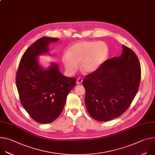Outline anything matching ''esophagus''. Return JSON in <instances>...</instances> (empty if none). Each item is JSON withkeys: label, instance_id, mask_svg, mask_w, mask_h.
<instances>
[{"label": "esophagus", "instance_id": "34e87169", "mask_svg": "<svg viewBox=\"0 0 155 155\" xmlns=\"http://www.w3.org/2000/svg\"><path fill=\"white\" fill-rule=\"evenodd\" d=\"M82 81H83L82 78H78L77 80L76 83H77V84H80L82 83Z\"/></svg>", "mask_w": 155, "mask_h": 155}]
</instances>
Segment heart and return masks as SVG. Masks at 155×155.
<instances>
[{
	"label": "heart",
	"mask_w": 155,
	"mask_h": 155,
	"mask_svg": "<svg viewBox=\"0 0 155 155\" xmlns=\"http://www.w3.org/2000/svg\"><path fill=\"white\" fill-rule=\"evenodd\" d=\"M108 48L104 41H80L72 45L63 55L62 62L65 71L73 75L78 68L87 74L96 71L105 61Z\"/></svg>",
	"instance_id": "b5f03b06"
}]
</instances>
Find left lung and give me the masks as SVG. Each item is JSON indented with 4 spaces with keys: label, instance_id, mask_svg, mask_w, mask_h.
I'll list each match as a JSON object with an SVG mask.
<instances>
[{
    "label": "left lung",
    "instance_id": "obj_1",
    "mask_svg": "<svg viewBox=\"0 0 155 155\" xmlns=\"http://www.w3.org/2000/svg\"><path fill=\"white\" fill-rule=\"evenodd\" d=\"M140 77V65L136 54L123 45L120 57L105 61L83 80L84 101L90 116L96 120L107 121L122 115L137 93Z\"/></svg>",
    "mask_w": 155,
    "mask_h": 155
}]
</instances>
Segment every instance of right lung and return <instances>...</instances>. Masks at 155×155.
<instances>
[{
	"label": "right lung",
	"mask_w": 155,
	"mask_h": 155,
	"mask_svg": "<svg viewBox=\"0 0 155 155\" xmlns=\"http://www.w3.org/2000/svg\"><path fill=\"white\" fill-rule=\"evenodd\" d=\"M57 38L43 37L29 47L22 56L16 77L20 101L35 121L53 122L61 114L76 78L66 77L54 62L47 68L40 65L38 56L49 53L50 43Z\"/></svg>",
	"instance_id": "add662e5"
}]
</instances>
